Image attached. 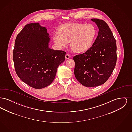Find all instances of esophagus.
Wrapping results in <instances>:
<instances>
[{
	"label": "esophagus",
	"instance_id": "obj_1",
	"mask_svg": "<svg viewBox=\"0 0 132 132\" xmlns=\"http://www.w3.org/2000/svg\"><path fill=\"white\" fill-rule=\"evenodd\" d=\"M70 57V55L69 54V53H67L66 55H65V58L66 59H69Z\"/></svg>",
	"mask_w": 132,
	"mask_h": 132
}]
</instances>
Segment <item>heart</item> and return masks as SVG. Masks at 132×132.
I'll list each match as a JSON object with an SVG mask.
<instances>
[{
	"mask_svg": "<svg viewBox=\"0 0 132 132\" xmlns=\"http://www.w3.org/2000/svg\"><path fill=\"white\" fill-rule=\"evenodd\" d=\"M95 35V28L92 24L68 23L61 26L52 38L60 48L67 46L70 42L71 47L75 52L83 53L91 47Z\"/></svg>",
	"mask_w": 132,
	"mask_h": 132,
	"instance_id": "b5f03b06",
	"label": "heart"
}]
</instances>
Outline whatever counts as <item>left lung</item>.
<instances>
[{
  "instance_id": "1",
  "label": "left lung",
  "mask_w": 132,
  "mask_h": 132,
  "mask_svg": "<svg viewBox=\"0 0 132 132\" xmlns=\"http://www.w3.org/2000/svg\"><path fill=\"white\" fill-rule=\"evenodd\" d=\"M91 20L98 28L97 37L88 50L73 57L76 78L87 87L98 86L106 82L117 61L116 42L109 26L103 20Z\"/></svg>"
}]
</instances>
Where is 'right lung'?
Here are the masks:
<instances>
[{"label": "right lung", "instance_id": "right-lung-1", "mask_svg": "<svg viewBox=\"0 0 132 132\" xmlns=\"http://www.w3.org/2000/svg\"><path fill=\"white\" fill-rule=\"evenodd\" d=\"M47 29L38 23L24 27L18 34L13 50V61L19 78L32 88L40 89L53 81L66 52L49 47Z\"/></svg>", "mask_w": 132, "mask_h": 132}]
</instances>
